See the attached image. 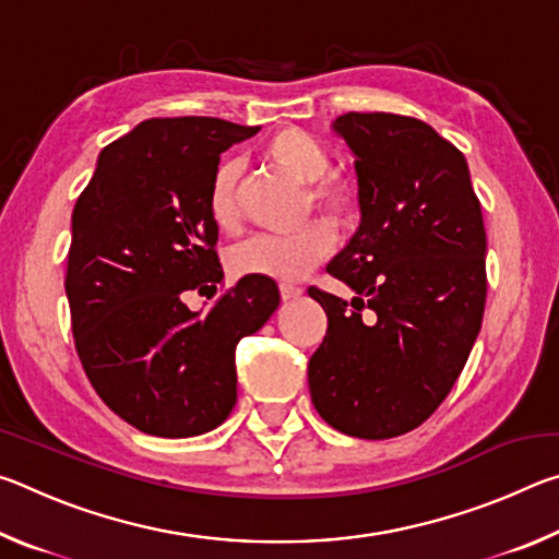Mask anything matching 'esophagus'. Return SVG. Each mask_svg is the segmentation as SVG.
Segmentation results:
<instances>
[{"instance_id":"esophagus-1","label":"esophagus","mask_w":559,"mask_h":559,"mask_svg":"<svg viewBox=\"0 0 559 559\" xmlns=\"http://www.w3.org/2000/svg\"><path fill=\"white\" fill-rule=\"evenodd\" d=\"M278 290H281V298L283 300H296L300 293H302V288L296 286V283H281Z\"/></svg>"}]
</instances>
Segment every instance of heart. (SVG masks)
<instances>
[{"instance_id":"obj_1","label":"heart","mask_w":559,"mask_h":559,"mask_svg":"<svg viewBox=\"0 0 559 559\" xmlns=\"http://www.w3.org/2000/svg\"><path fill=\"white\" fill-rule=\"evenodd\" d=\"M261 157L283 175L306 187V206L323 212L337 226L357 222L362 194L357 182L343 173H328L330 153L316 135L300 128H278L261 143ZM239 159H222L206 187V214L222 231H234L241 222ZM335 243L333 225L310 219L286 234H259L231 251V269L239 276L296 281L323 261Z\"/></svg>"}]
</instances>
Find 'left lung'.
<instances>
[{
	"label": "left lung",
	"mask_w": 559,
	"mask_h": 559,
	"mask_svg": "<svg viewBox=\"0 0 559 559\" xmlns=\"http://www.w3.org/2000/svg\"><path fill=\"white\" fill-rule=\"evenodd\" d=\"M362 222L328 266L355 298L310 288L328 333L308 362L310 400L330 427L392 439L447 400L486 308V229L466 157L427 122L345 112Z\"/></svg>",
	"instance_id": "left-lung-1"
}]
</instances>
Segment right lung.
<instances>
[{
	"label": "right lung",
	"instance_id": "obj_1",
	"mask_svg": "<svg viewBox=\"0 0 559 559\" xmlns=\"http://www.w3.org/2000/svg\"><path fill=\"white\" fill-rule=\"evenodd\" d=\"M257 132L200 116L140 122L103 147L73 206L66 296L75 353L100 400L153 437L219 427L236 404V343L278 308L276 283L259 276H243L204 316L185 302L224 278L206 187L224 150Z\"/></svg>",
	"mask_w": 559,
	"mask_h": 559
}]
</instances>
